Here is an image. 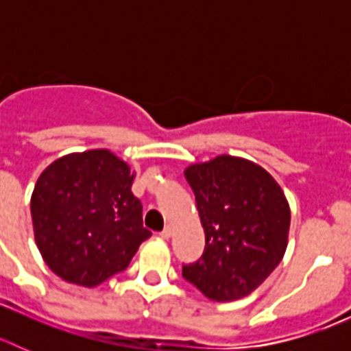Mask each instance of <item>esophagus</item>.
Segmentation results:
<instances>
[{
	"mask_svg": "<svg viewBox=\"0 0 351 351\" xmlns=\"http://www.w3.org/2000/svg\"><path fill=\"white\" fill-rule=\"evenodd\" d=\"M172 232H173L172 225H167V226H165V228H163V230H161V232H160V235H161V237H163V239H169V237H170V235H172Z\"/></svg>",
	"mask_w": 351,
	"mask_h": 351,
	"instance_id": "obj_1",
	"label": "esophagus"
}]
</instances>
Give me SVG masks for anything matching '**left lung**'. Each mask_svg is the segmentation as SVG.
<instances>
[{"label":"left lung","instance_id":"1","mask_svg":"<svg viewBox=\"0 0 351 351\" xmlns=\"http://www.w3.org/2000/svg\"><path fill=\"white\" fill-rule=\"evenodd\" d=\"M206 232L200 260L182 276L216 302L255 291L283 260L290 206L271 173L250 160L221 154L184 170Z\"/></svg>","mask_w":351,"mask_h":351}]
</instances>
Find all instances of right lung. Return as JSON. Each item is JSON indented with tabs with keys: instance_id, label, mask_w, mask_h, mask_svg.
I'll return each instance as SVG.
<instances>
[{
	"instance_id": "1",
	"label": "right lung",
	"mask_w": 351,
	"mask_h": 351,
	"mask_svg": "<svg viewBox=\"0 0 351 351\" xmlns=\"http://www.w3.org/2000/svg\"><path fill=\"white\" fill-rule=\"evenodd\" d=\"M133 179L128 163L108 149L66 154L40 173L31 195L33 232L43 262L61 280L104 283L151 237Z\"/></svg>"
}]
</instances>
